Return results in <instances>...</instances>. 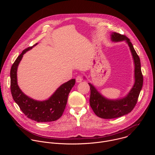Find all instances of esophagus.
Listing matches in <instances>:
<instances>
[{
    "mask_svg": "<svg viewBox=\"0 0 155 155\" xmlns=\"http://www.w3.org/2000/svg\"><path fill=\"white\" fill-rule=\"evenodd\" d=\"M82 80H83V79H82V76H81V75H78V76L76 77V81H77V83H80V82H81Z\"/></svg>",
    "mask_w": 155,
    "mask_h": 155,
    "instance_id": "esophagus-1",
    "label": "esophagus"
}]
</instances>
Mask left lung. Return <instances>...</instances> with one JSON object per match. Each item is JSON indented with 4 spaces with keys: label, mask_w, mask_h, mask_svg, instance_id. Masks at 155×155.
Here are the masks:
<instances>
[{
    "label": "left lung",
    "mask_w": 155,
    "mask_h": 155,
    "mask_svg": "<svg viewBox=\"0 0 155 155\" xmlns=\"http://www.w3.org/2000/svg\"><path fill=\"white\" fill-rule=\"evenodd\" d=\"M111 40L116 42L124 40L127 43L134 62L135 83L126 97L116 100L105 98L97 91L92 84L88 83L91 90L90 106L97 117L104 119L118 118L130 113L137 104L143 81L140 58L130 40L126 36L117 32L112 33Z\"/></svg>",
    "instance_id": "left-lung-1"
}]
</instances>
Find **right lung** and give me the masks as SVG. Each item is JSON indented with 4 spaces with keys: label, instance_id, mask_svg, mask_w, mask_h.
<instances>
[{
    "label": "right lung",
    "instance_id": "add662e5",
    "mask_svg": "<svg viewBox=\"0 0 155 155\" xmlns=\"http://www.w3.org/2000/svg\"><path fill=\"white\" fill-rule=\"evenodd\" d=\"M37 44L24 50L13 64L10 71L11 93L13 100L28 118L37 122L53 121L62 116L67 104L69 94L75 85V79H72L61 85L54 94L45 101L34 100L22 92L17 82L18 66L23 54Z\"/></svg>",
    "mask_w": 155,
    "mask_h": 155
}]
</instances>
